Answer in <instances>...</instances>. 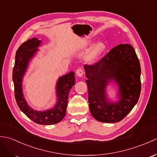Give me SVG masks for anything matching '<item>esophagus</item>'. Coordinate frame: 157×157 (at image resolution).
Masks as SVG:
<instances>
[{
	"mask_svg": "<svg viewBox=\"0 0 157 157\" xmlns=\"http://www.w3.org/2000/svg\"><path fill=\"white\" fill-rule=\"evenodd\" d=\"M84 70H83L82 69L79 68V69H77V71H76V75H78V77H82L83 75H84Z\"/></svg>",
	"mask_w": 157,
	"mask_h": 157,
	"instance_id": "34e87169",
	"label": "esophagus"
}]
</instances>
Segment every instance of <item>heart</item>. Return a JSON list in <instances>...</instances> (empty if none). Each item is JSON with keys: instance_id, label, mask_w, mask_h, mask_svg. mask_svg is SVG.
Here are the masks:
<instances>
[{"instance_id": "obj_1", "label": "heart", "mask_w": 157, "mask_h": 157, "mask_svg": "<svg viewBox=\"0 0 157 157\" xmlns=\"http://www.w3.org/2000/svg\"><path fill=\"white\" fill-rule=\"evenodd\" d=\"M84 46H86V44H84ZM105 49L106 45L104 42H98L97 44L93 46L85 55V60L88 63L94 62L102 55V53L105 51Z\"/></svg>"}]
</instances>
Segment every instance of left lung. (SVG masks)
Returning a JSON list of instances; mask_svg holds the SVG:
<instances>
[{"label": "left lung", "instance_id": "1", "mask_svg": "<svg viewBox=\"0 0 157 157\" xmlns=\"http://www.w3.org/2000/svg\"><path fill=\"white\" fill-rule=\"evenodd\" d=\"M84 69L92 115L101 122L121 121L138 102L141 92V68L134 48L119 44L94 64L85 65ZM111 81L119 86L117 103L106 98L105 87Z\"/></svg>", "mask_w": 157, "mask_h": 157}]
</instances>
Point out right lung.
I'll return each instance as SVG.
<instances>
[{
  "instance_id": "add662e5",
  "label": "right lung",
  "mask_w": 157,
  "mask_h": 157,
  "mask_svg": "<svg viewBox=\"0 0 157 157\" xmlns=\"http://www.w3.org/2000/svg\"><path fill=\"white\" fill-rule=\"evenodd\" d=\"M41 41L36 38L29 39L19 46L16 52L15 65L13 70V81L14 83L15 97L17 105L24 114L33 121L40 125H53L64 118L67 106L70 90L75 83L73 71L60 77L56 83L57 102L52 109L44 111H38L28 106L22 92V79L27 70L29 61L38 51Z\"/></svg>"
}]
</instances>
